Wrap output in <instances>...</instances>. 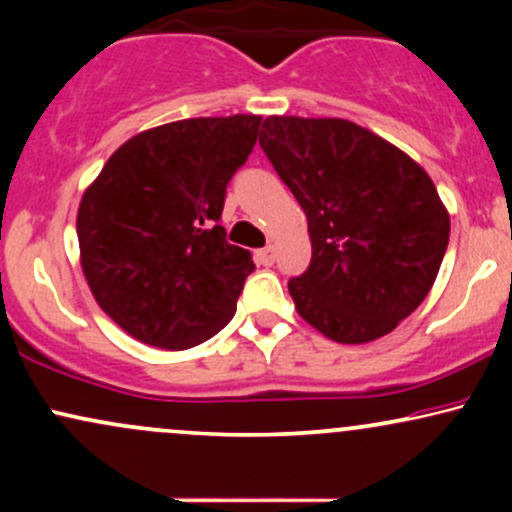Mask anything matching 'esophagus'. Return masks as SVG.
Wrapping results in <instances>:
<instances>
[{
    "mask_svg": "<svg viewBox=\"0 0 512 512\" xmlns=\"http://www.w3.org/2000/svg\"><path fill=\"white\" fill-rule=\"evenodd\" d=\"M274 260H276L274 245H267V248H262V250L255 252V262L262 264V267H272Z\"/></svg>",
    "mask_w": 512,
    "mask_h": 512,
    "instance_id": "esophagus-1",
    "label": "esophagus"
}]
</instances>
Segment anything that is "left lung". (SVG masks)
Segmentation results:
<instances>
[{
	"label": "left lung",
	"instance_id": "obj_1",
	"mask_svg": "<svg viewBox=\"0 0 512 512\" xmlns=\"http://www.w3.org/2000/svg\"><path fill=\"white\" fill-rule=\"evenodd\" d=\"M260 146L308 216L313 257L289 281L298 315L339 344L385 337L431 291L450 216L416 161L339 117L262 122Z\"/></svg>",
	"mask_w": 512,
	"mask_h": 512
}]
</instances>
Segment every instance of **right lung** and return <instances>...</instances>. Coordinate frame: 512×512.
<instances>
[{
    "label": "right lung",
    "mask_w": 512,
    "mask_h": 512,
    "mask_svg": "<svg viewBox=\"0 0 512 512\" xmlns=\"http://www.w3.org/2000/svg\"><path fill=\"white\" fill-rule=\"evenodd\" d=\"M260 122L192 117L146 129L81 197V269L98 305L139 342L190 349L236 315L255 262L228 243L219 221Z\"/></svg>",
    "instance_id": "add662e5"
}]
</instances>
